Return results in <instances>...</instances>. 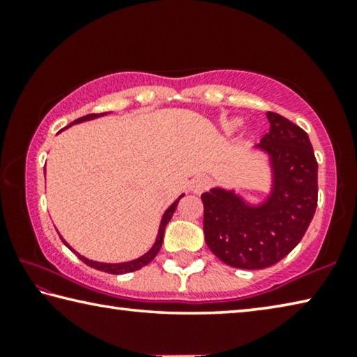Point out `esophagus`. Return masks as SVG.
Wrapping results in <instances>:
<instances>
[{"label": "esophagus", "instance_id": "1", "mask_svg": "<svg viewBox=\"0 0 357 357\" xmlns=\"http://www.w3.org/2000/svg\"><path fill=\"white\" fill-rule=\"evenodd\" d=\"M209 184H211L209 178H206V176H197V178L192 179L190 190L198 195V193H203L204 190H206L208 187H209Z\"/></svg>", "mask_w": 357, "mask_h": 357}]
</instances>
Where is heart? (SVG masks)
Listing matches in <instances>:
<instances>
[{"mask_svg": "<svg viewBox=\"0 0 357 357\" xmlns=\"http://www.w3.org/2000/svg\"><path fill=\"white\" fill-rule=\"evenodd\" d=\"M239 126V121L238 119H233V121H228V123H225V129L227 130H234Z\"/></svg>", "mask_w": 357, "mask_h": 357, "instance_id": "obj_1", "label": "heart"}]
</instances>
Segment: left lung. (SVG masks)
<instances>
[{
	"label": "left lung",
	"instance_id": "left-lung-1",
	"mask_svg": "<svg viewBox=\"0 0 357 357\" xmlns=\"http://www.w3.org/2000/svg\"><path fill=\"white\" fill-rule=\"evenodd\" d=\"M269 132L257 148L269 157L273 187L263 203L250 204L222 187L202 195L206 244L223 263L264 269L280 261L304 236L318 203V164L305 130L268 112Z\"/></svg>",
	"mask_w": 357,
	"mask_h": 357
}]
</instances>
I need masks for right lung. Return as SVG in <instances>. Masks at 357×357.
I'll use <instances>...</instances> for the list:
<instances>
[{
    "instance_id": "add662e5",
    "label": "right lung",
    "mask_w": 357,
    "mask_h": 357,
    "mask_svg": "<svg viewBox=\"0 0 357 357\" xmlns=\"http://www.w3.org/2000/svg\"><path fill=\"white\" fill-rule=\"evenodd\" d=\"M104 114H107V113H91V114H86V116H82V118L75 119L74 123H70V126H72V124L83 123V121L96 119V118H99V116H104ZM44 172H45V170H44ZM183 197H184V193L178 198L176 202H174V203L172 204L170 208H168V209L165 211V214L162 215V220H160V225H159V233H157L155 243H154L153 247H151V250L144 253V255L140 257V258L132 259V261H126V263H99V261H93V259H88V258H84V257H82V255H78V253H77L74 249H72V247H70L68 243H66V241H64L61 236H59V238H61L63 243H64L66 245H68L72 252L77 253L78 258H80L84 264L91 266V268H94V269L104 271V273H108V274H128V273H134V271H138L140 268H143V266L149 264V263L153 261V259L155 258L157 253H159L160 247H162V243H164V233H165L167 223L170 222V219H172L173 214H174V211H176L178 203H179V200H181V198H183Z\"/></svg>"
}]
</instances>
